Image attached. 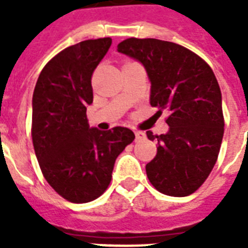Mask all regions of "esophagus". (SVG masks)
Returning <instances> with one entry per match:
<instances>
[{
  "label": "esophagus",
  "instance_id": "1",
  "mask_svg": "<svg viewBox=\"0 0 248 248\" xmlns=\"http://www.w3.org/2000/svg\"><path fill=\"white\" fill-rule=\"evenodd\" d=\"M135 136H136V140L145 139V134H144L143 131H139V130H136L135 131Z\"/></svg>",
  "mask_w": 248,
  "mask_h": 248
}]
</instances>
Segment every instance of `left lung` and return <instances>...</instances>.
Listing matches in <instances>:
<instances>
[{"label":"left lung","mask_w":248,"mask_h":248,"mask_svg":"<svg viewBox=\"0 0 248 248\" xmlns=\"http://www.w3.org/2000/svg\"><path fill=\"white\" fill-rule=\"evenodd\" d=\"M118 51L139 60L151 79V105L169 112L167 134L153 135L157 155L147 176L158 192L192 194L214 169L224 135L221 91L211 67L181 45L155 38H127Z\"/></svg>","instance_id":"left-lung-1"}]
</instances>
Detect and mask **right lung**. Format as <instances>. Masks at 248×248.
Here are the masks:
<instances>
[{
    "label": "right lung",
    "instance_id": "right-lung-1",
    "mask_svg": "<svg viewBox=\"0 0 248 248\" xmlns=\"http://www.w3.org/2000/svg\"><path fill=\"white\" fill-rule=\"evenodd\" d=\"M112 45L110 37L64 48L44 67L33 93L32 140L50 186L64 200L86 203L110 184L117 157L135 139L127 127L90 128L91 77Z\"/></svg>",
    "mask_w": 248,
    "mask_h": 248
}]
</instances>
